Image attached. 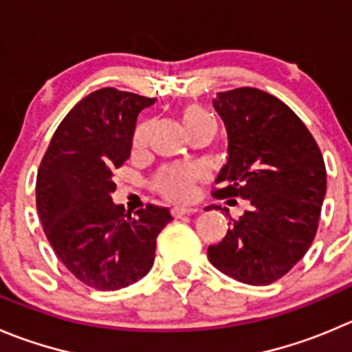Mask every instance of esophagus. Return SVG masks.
Segmentation results:
<instances>
[{
  "mask_svg": "<svg viewBox=\"0 0 352 352\" xmlns=\"http://www.w3.org/2000/svg\"><path fill=\"white\" fill-rule=\"evenodd\" d=\"M170 212H173L174 217H182V216H186V214L199 212V209H197V207H173Z\"/></svg>",
  "mask_w": 352,
  "mask_h": 352,
  "instance_id": "esophagus-1",
  "label": "esophagus"
}]
</instances>
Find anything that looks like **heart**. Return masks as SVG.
Returning <instances> with one entry per match:
<instances>
[{
  "instance_id": "obj_1",
  "label": "heart",
  "mask_w": 352,
  "mask_h": 352,
  "mask_svg": "<svg viewBox=\"0 0 352 352\" xmlns=\"http://www.w3.org/2000/svg\"><path fill=\"white\" fill-rule=\"evenodd\" d=\"M185 128L193 129L199 124L206 122L210 119L209 113L200 105H186L182 112ZM150 138V122L143 120L136 126L135 135H133V148L143 150L148 143ZM202 179V170L193 166H169L164 167L153 179V186L159 193H162L166 199L174 200V202H186L193 197L197 188V183Z\"/></svg>"
}]
</instances>
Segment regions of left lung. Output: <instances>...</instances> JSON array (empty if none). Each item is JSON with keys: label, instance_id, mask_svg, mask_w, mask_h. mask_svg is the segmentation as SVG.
Returning a JSON list of instances; mask_svg holds the SVG:
<instances>
[{"label": "left lung", "instance_id": "8db88e82", "mask_svg": "<svg viewBox=\"0 0 352 352\" xmlns=\"http://www.w3.org/2000/svg\"><path fill=\"white\" fill-rule=\"evenodd\" d=\"M212 105L228 133V162L214 195L245 199L250 209L230 217L228 233L207 257L239 282L270 285L302 259L316 235L327 193L323 155L302 120L270 93L230 89Z\"/></svg>", "mask_w": 352, "mask_h": 352}]
</instances>
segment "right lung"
Here are the masks:
<instances>
[{"mask_svg":"<svg viewBox=\"0 0 352 352\" xmlns=\"http://www.w3.org/2000/svg\"><path fill=\"white\" fill-rule=\"evenodd\" d=\"M155 98L102 88L60 122L41 160L36 206L63 266L96 290H119L143 278L155 259L157 236L173 219L167 207L136 216L112 202L113 170L131 155L136 117Z\"/></svg>","mask_w":352,"mask_h":352,"instance_id":"1","label":"right lung"}]
</instances>
